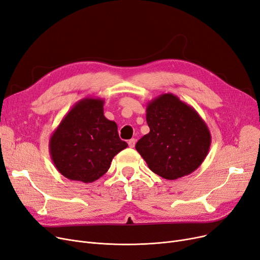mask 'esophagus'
<instances>
[{"label": "esophagus", "instance_id": "obj_1", "mask_svg": "<svg viewBox=\"0 0 260 260\" xmlns=\"http://www.w3.org/2000/svg\"><path fill=\"white\" fill-rule=\"evenodd\" d=\"M135 143H137V141H135L134 139H131V140L128 141V145H129L130 148H133L135 146Z\"/></svg>", "mask_w": 260, "mask_h": 260}]
</instances>
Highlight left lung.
<instances>
[{
	"instance_id": "obj_1",
	"label": "left lung",
	"mask_w": 260,
	"mask_h": 260,
	"mask_svg": "<svg viewBox=\"0 0 260 260\" xmlns=\"http://www.w3.org/2000/svg\"><path fill=\"white\" fill-rule=\"evenodd\" d=\"M146 120L150 132L135 145L151 171L167 180L188 176L205 159L212 143L202 117L171 93L148 103Z\"/></svg>"
}]
</instances>
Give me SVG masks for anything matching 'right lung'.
<instances>
[{
  "label": "right lung",
  "mask_w": 260,
  "mask_h": 260,
  "mask_svg": "<svg viewBox=\"0 0 260 260\" xmlns=\"http://www.w3.org/2000/svg\"><path fill=\"white\" fill-rule=\"evenodd\" d=\"M105 101L86 97L72 107L49 139L52 160L63 177L91 183L103 177L128 144L117 125L104 115Z\"/></svg>",
  "instance_id": "obj_1"
}]
</instances>
